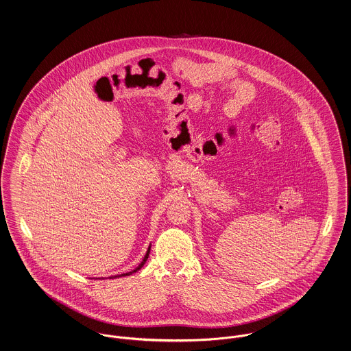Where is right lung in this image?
Returning <instances> with one entry per match:
<instances>
[{"label": "right lung", "mask_w": 351, "mask_h": 351, "mask_svg": "<svg viewBox=\"0 0 351 351\" xmlns=\"http://www.w3.org/2000/svg\"><path fill=\"white\" fill-rule=\"evenodd\" d=\"M149 252H150V247H149L148 251H147V255H145V258H144V260H143V261H141V264H140V265H138V267H137V268H136V269H133V271H130V272H127V274H123V275H120V276H130V275H132V274H134V272H137V271H138V269H141V268H143V265H144V264H145V261H147V260H148ZM112 278H113V277H112Z\"/></svg>", "instance_id": "right-lung-1"}]
</instances>
